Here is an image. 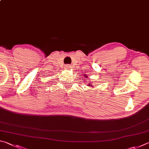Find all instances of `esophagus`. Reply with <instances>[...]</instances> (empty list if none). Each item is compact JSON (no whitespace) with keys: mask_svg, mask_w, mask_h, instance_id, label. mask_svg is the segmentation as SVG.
I'll list each match as a JSON object with an SVG mask.
<instances>
[{"mask_svg":"<svg viewBox=\"0 0 149 149\" xmlns=\"http://www.w3.org/2000/svg\"><path fill=\"white\" fill-rule=\"evenodd\" d=\"M65 70H70V69H71V67H70V65H65Z\"/></svg>","mask_w":149,"mask_h":149,"instance_id":"34e87169","label":"esophagus"}]
</instances>
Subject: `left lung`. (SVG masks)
Returning <instances> with one entry per match:
<instances>
[{
	"mask_svg": "<svg viewBox=\"0 0 149 149\" xmlns=\"http://www.w3.org/2000/svg\"><path fill=\"white\" fill-rule=\"evenodd\" d=\"M84 77H85V80H86L87 79H88V75H86V74H84ZM86 82H87L86 81ZM87 86H93V84H92V82H90V83H88V84H87Z\"/></svg>",
	"mask_w": 149,
	"mask_h": 149,
	"instance_id": "left-lung-1",
	"label": "left lung"
}]
</instances>
